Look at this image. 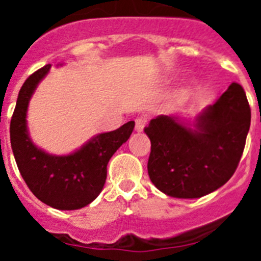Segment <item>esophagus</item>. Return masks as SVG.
Wrapping results in <instances>:
<instances>
[{
	"label": "esophagus",
	"instance_id": "34e87169",
	"mask_svg": "<svg viewBox=\"0 0 261 261\" xmlns=\"http://www.w3.org/2000/svg\"><path fill=\"white\" fill-rule=\"evenodd\" d=\"M147 123V119L145 116H138L137 119H136V130L137 132H142L145 128V125H146Z\"/></svg>",
	"mask_w": 261,
	"mask_h": 261
}]
</instances>
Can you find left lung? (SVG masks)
Listing matches in <instances>:
<instances>
[{
  "label": "left lung",
  "mask_w": 261,
  "mask_h": 261,
  "mask_svg": "<svg viewBox=\"0 0 261 261\" xmlns=\"http://www.w3.org/2000/svg\"><path fill=\"white\" fill-rule=\"evenodd\" d=\"M250 124V106L238 84L230 85L193 124L179 116H156L145 128L151 142L150 180L177 199H197L218 190L238 167Z\"/></svg>",
  "instance_id": "obj_1"
}]
</instances>
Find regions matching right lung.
<instances>
[{"instance_id": "1", "label": "right lung", "mask_w": 261, "mask_h": 261, "mask_svg": "<svg viewBox=\"0 0 261 261\" xmlns=\"http://www.w3.org/2000/svg\"><path fill=\"white\" fill-rule=\"evenodd\" d=\"M49 69L50 65L39 69L20 87L10 123L11 149L23 180L40 201L60 211H75L102 192L111 156L130 137L135 121L95 136L68 155H52L39 149L27 130V108Z\"/></svg>"}]
</instances>
